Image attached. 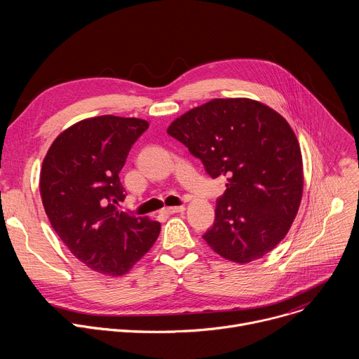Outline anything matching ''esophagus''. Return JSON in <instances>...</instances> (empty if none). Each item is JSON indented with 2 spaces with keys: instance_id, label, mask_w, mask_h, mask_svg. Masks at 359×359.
<instances>
[{
  "instance_id": "obj_1",
  "label": "esophagus",
  "mask_w": 359,
  "mask_h": 359,
  "mask_svg": "<svg viewBox=\"0 0 359 359\" xmlns=\"http://www.w3.org/2000/svg\"><path fill=\"white\" fill-rule=\"evenodd\" d=\"M184 206H175V208H165L162 212L165 215H175V213H183L184 212Z\"/></svg>"
}]
</instances>
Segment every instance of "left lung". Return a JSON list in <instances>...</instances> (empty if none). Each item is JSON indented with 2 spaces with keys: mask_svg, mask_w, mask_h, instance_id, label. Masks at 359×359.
Listing matches in <instances>:
<instances>
[{
  "mask_svg": "<svg viewBox=\"0 0 359 359\" xmlns=\"http://www.w3.org/2000/svg\"><path fill=\"white\" fill-rule=\"evenodd\" d=\"M213 179L226 176L216 219L203 238L226 260L244 264L288 233L302 197V156L288 122L262 102L213 99L168 128Z\"/></svg>",
  "mask_w": 359,
  "mask_h": 359,
  "instance_id": "obj_1",
  "label": "left lung"
}]
</instances>
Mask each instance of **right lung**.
I'll return each instance as SVG.
<instances>
[{"instance_id": "obj_1", "label": "right lung", "mask_w": 359, "mask_h": 359, "mask_svg": "<svg viewBox=\"0 0 359 359\" xmlns=\"http://www.w3.org/2000/svg\"><path fill=\"white\" fill-rule=\"evenodd\" d=\"M149 128L136 118L104 115L64 130L42 162L39 191L50 226L75 257L105 276L126 274L155 244L161 223L119 212V172Z\"/></svg>"}]
</instances>
